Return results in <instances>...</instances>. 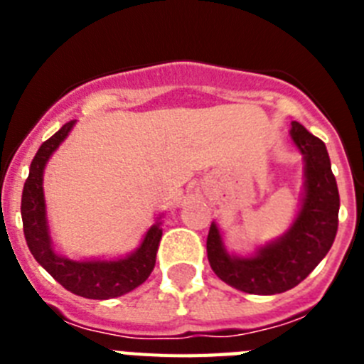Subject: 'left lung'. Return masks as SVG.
Returning <instances> with one entry per match:
<instances>
[{"mask_svg":"<svg viewBox=\"0 0 364 364\" xmlns=\"http://www.w3.org/2000/svg\"><path fill=\"white\" fill-rule=\"evenodd\" d=\"M290 138L304 160V184L288 231L244 257L228 252L215 222L208 233L211 269L220 281L246 294L275 295L295 288L326 257L336 239L339 191L326 146L299 122H291Z\"/></svg>","mask_w":364,"mask_h":364,"instance_id":"obj_1","label":"left lung"}]
</instances>
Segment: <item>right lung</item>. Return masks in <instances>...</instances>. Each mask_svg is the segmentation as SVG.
<instances>
[{
    "label": "right lung",
    "instance_id": "add662e5",
    "mask_svg": "<svg viewBox=\"0 0 364 364\" xmlns=\"http://www.w3.org/2000/svg\"><path fill=\"white\" fill-rule=\"evenodd\" d=\"M76 120L67 122L62 129L43 142L32 159L28 178L25 180L21 195V218L27 246L34 259L70 294L85 299H112L129 294L146 282L156 262V252L162 239L160 217L146 231L140 246L120 259H85L74 260L60 255L50 237L47 205L43 193L45 166L54 151L69 136Z\"/></svg>",
    "mask_w": 364,
    "mask_h": 364
}]
</instances>
